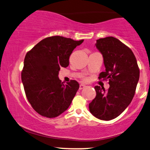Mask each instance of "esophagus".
Returning a JSON list of instances; mask_svg holds the SVG:
<instances>
[{
	"label": "esophagus",
	"mask_w": 150,
	"mask_h": 150,
	"mask_svg": "<svg viewBox=\"0 0 150 150\" xmlns=\"http://www.w3.org/2000/svg\"><path fill=\"white\" fill-rule=\"evenodd\" d=\"M84 88H85V86L83 85V84H81V85L79 86V90H82V89H83Z\"/></svg>",
	"instance_id": "obj_1"
}]
</instances>
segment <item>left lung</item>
Returning a JSON list of instances; mask_svg holds the SVG:
<instances>
[{"label": "left lung", "mask_w": 150, "mask_h": 150, "mask_svg": "<svg viewBox=\"0 0 150 150\" xmlns=\"http://www.w3.org/2000/svg\"><path fill=\"white\" fill-rule=\"evenodd\" d=\"M96 47L103 54L105 67L98 79L109 81L110 86L107 90L94 87L96 96L89 109L94 116L107 121L119 116L131 103L140 71L133 52L116 38L99 39Z\"/></svg>", "instance_id": "8db88e82"}]
</instances>
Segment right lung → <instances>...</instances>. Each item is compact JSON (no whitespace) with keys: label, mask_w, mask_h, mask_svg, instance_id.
<instances>
[{"label":"right lung","mask_w":150,"mask_h":150,"mask_svg":"<svg viewBox=\"0 0 150 150\" xmlns=\"http://www.w3.org/2000/svg\"><path fill=\"white\" fill-rule=\"evenodd\" d=\"M83 40L53 36L39 42L26 53L22 81L26 98L36 112L43 117H56L70 106L79 84L71 80L64 84L58 75L67 67L73 50Z\"/></svg>","instance_id":"right-lung-1"}]
</instances>
